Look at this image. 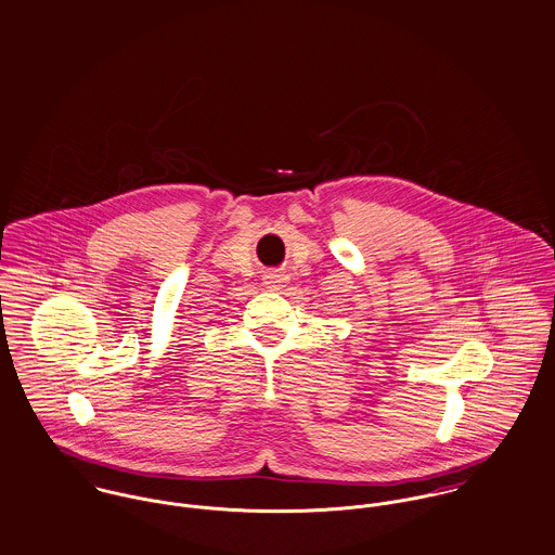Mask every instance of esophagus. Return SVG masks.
Masks as SVG:
<instances>
[{
    "instance_id": "34e87169",
    "label": "esophagus",
    "mask_w": 555,
    "mask_h": 555,
    "mask_svg": "<svg viewBox=\"0 0 555 555\" xmlns=\"http://www.w3.org/2000/svg\"><path fill=\"white\" fill-rule=\"evenodd\" d=\"M263 283H266V287H270V289H281V285L285 283V276L279 274V272H270V274L263 276Z\"/></svg>"
}]
</instances>
